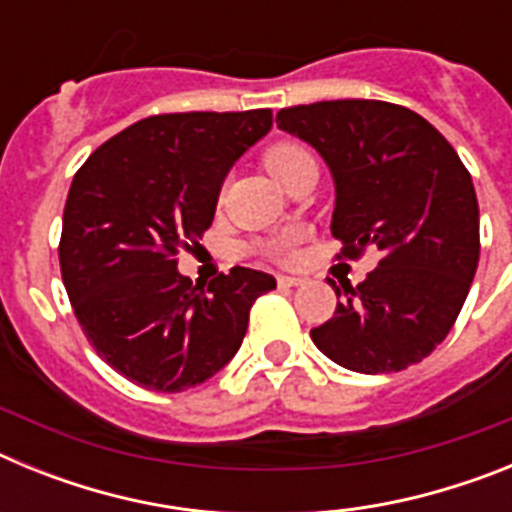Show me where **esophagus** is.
I'll return each instance as SVG.
<instances>
[{"label":"esophagus","instance_id":"1","mask_svg":"<svg viewBox=\"0 0 512 512\" xmlns=\"http://www.w3.org/2000/svg\"><path fill=\"white\" fill-rule=\"evenodd\" d=\"M300 284H305V279L302 277H279V287H300Z\"/></svg>","mask_w":512,"mask_h":512}]
</instances>
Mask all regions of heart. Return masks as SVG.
Segmentation results:
<instances>
[{
    "label": "heart",
    "mask_w": 512,
    "mask_h": 512,
    "mask_svg": "<svg viewBox=\"0 0 512 512\" xmlns=\"http://www.w3.org/2000/svg\"><path fill=\"white\" fill-rule=\"evenodd\" d=\"M315 158L307 151L302 143H295V140H282V143H274V146L266 148L264 153V166L269 169L271 176H277L279 182H287L289 176L295 174L300 166L312 164ZM297 243H300V233L297 230H282V233L271 235L261 243V253L271 256L277 261H289L292 253H295Z\"/></svg>",
    "instance_id": "obj_1"
}]
</instances>
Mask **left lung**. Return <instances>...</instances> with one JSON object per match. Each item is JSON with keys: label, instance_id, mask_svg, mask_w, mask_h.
Wrapping results in <instances>:
<instances>
[{"label": "left lung", "instance_id": "1", "mask_svg": "<svg viewBox=\"0 0 512 512\" xmlns=\"http://www.w3.org/2000/svg\"><path fill=\"white\" fill-rule=\"evenodd\" d=\"M277 125L333 171L336 259L382 253L356 287L330 282L341 302L312 343L361 374L423 361L454 328L479 261L477 194L459 153L418 112L379 99L284 107Z\"/></svg>", "mask_w": 512, "mask_h": 512}]
</instances>
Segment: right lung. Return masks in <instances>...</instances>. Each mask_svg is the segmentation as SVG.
I'll list each match as a JSON object with an SVG mask.
<instances>
[{
    "mask_svg": "<svg viewBox=\"0 0 512 512\" xmlns=\"http://www.w3.org/2000/svg\"><path fill=\"white\" fill-rule=\"evenodd\" d=\"M271 110L153 115L76 171L58 243L71 307L94 351L138 387L182 392L241 348L248 312L277 287L233 266L200 287L176 256L215 217L230 166L269 133Z\"/></svg>",
    "mask_w": 512,
    "mask_h": 512,
    "instance_id": "1",
    "label": "right lung"
}]
</instances>
